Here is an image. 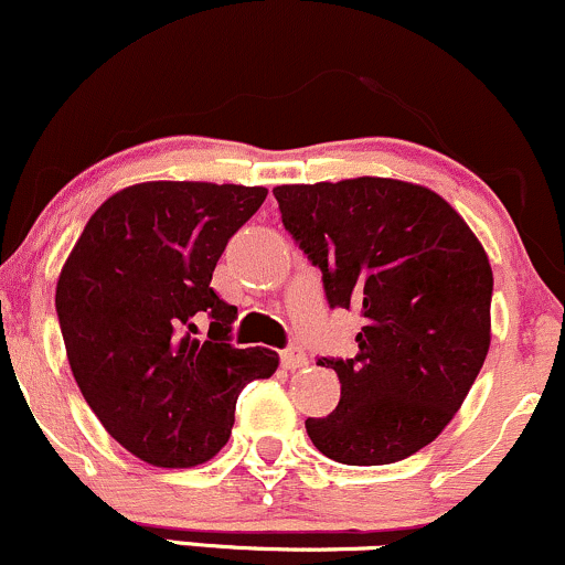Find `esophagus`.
Returning <instances> with one entry per match:
<instances>
[{"label":"esophagus","instance_id":"obj_1","mask_svg":"<svg viewBox=\"0 0 565 565\" xmlns=\"http://www.w3.org/2000/svg\"><path fill=\"white\" fill-rule=\"evenodd\" d=\"M280 361H282V369H301L307 366V353L301 348H288L282 350Z\"/></svg>","mask_w":565,"mask_h":565}]
</instances>
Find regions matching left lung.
I'll return each instance as SVG.
<instances>
[{
  "label": "left lung",
  "mask_w": 565,
  "mask_h": 565,
  "mask_svg": "<svg viewBox=\"0 0 565 565\" xmlns=\"http://www.w3.org/2000/svg\"><path fill=\"white\" fill-rule=\"evenodd\" d=\"M275 199L329 305L363 318L355 358L318 361L342 396L329 417H307L309 439L348 466L409 458L452 420L488 355L484 247L439 193L404 180L277 185Z\"/></svg>",
  "instance_id": "obj_1"
}]
</instances>
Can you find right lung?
<instances>
[{"label": "right lung", "mask_w": 565, "mask_h": 565, "mask_svg": "<svg viewBox=\"0 0 565 565\" xmlns=\"http://www.w3.org/2000/svg\"><path fill=\"white\" fill-rule=\"evenodd\" d=\"M266 188L129 185L90 215L56 285L72 374L107 434L139 460L188 469L232 436L250 380L275 374V350L232 344L236 307L210 288L228 239ZM211 323L198 339V320Z\"/></svg>", "instance_id": "right-lung-1"}]
</instances>
